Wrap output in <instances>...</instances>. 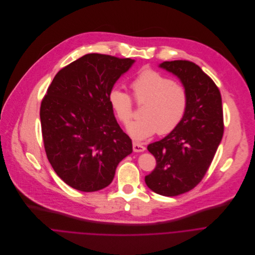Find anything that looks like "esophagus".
Returning a JSON list of instances; mask_svg holds the SVG:
<instances>
[{"instance_id":"esophagus-1","label":"esophagus","mask_w":255,"mask_h":255,"mask_svg":"<svg viewBox=\"0 0 255 255\" xmlns=\"http://www.w3.org/2000/svg\"><path fill=\"white\" fill-rule=\"evenodd\" d=\"M132 149L135 152H140V151H143L145 149V147L142 144H140V143H138L136 141H133L132 142Z\"/></svg>"}]
</instances>
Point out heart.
Here are the masks:
<instances>
[{
	"instance_id": "obj_1",
	"label": "heart",
	"mask_w": 255,
	"mask_h": 255,
	"mask_svg": "<svg viewBox=\"0 0 255 255\" xmlns=\"http://www.w3.org/2000/svg\"><path fill=\"white\" fill-rule=\"evenodd\" d=\"M129 86L135 104L142 105L141 118L128 128L133 138L141 140L156 132L167 134L182 123L189 106L185 86L150 68L139 71ZM132 98L116 87L109 94L110 105L124 126H128L133 117Z\"/></svg>"
}]
</instances>
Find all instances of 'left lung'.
Listing matches in <instances>:
<instances>
[{
	"mask_svg": "<svg viewBox=\"0 0 255 255\" xmlns=\"http://www.w3.org/2000/svg\"><path fill=\"white\" fill-rule=\"evenodd\" d=\"M160 66L181 79L189 106L177 128L147 145L157 165L144 182L155 193L173 197L195 188L208 171L224 132L223 109L219 88L197 64L174 60Z\"/></svg>",
	"mask_w": 255,
	"mask_h": 255,
	"instance_id": "obj_1",
	"label": "left lung"
}]
</instances>
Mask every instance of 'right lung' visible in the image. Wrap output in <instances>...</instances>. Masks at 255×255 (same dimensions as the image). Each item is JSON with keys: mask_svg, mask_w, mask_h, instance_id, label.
<instances>
[{"mask_svg": "<svg viewBox=\"0 0 255 255\" xmlns=\"http://www.w3.org/2000/svg\"><path fill=\"white\" fill-rule=\"evenodd\" d=\"M134 61L90 53L57 72L40 107L44 148L55 173L70 187L94 192L114 180L132 151L109 94Z\"/></svg>", "mask_w": 255, "mask_h": 255, "instance_id": "obj_1", "label": "right lung"}]
</instances>
